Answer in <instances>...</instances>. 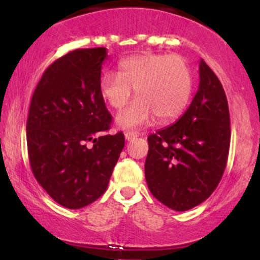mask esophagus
I'll use <instances>...</instances> for the list:
<instances>
[{
  "label": "esophagus",
  "mask_w": 260,
  "mask_h": 260,
  "mask_svg": "<svg viewBox=\"0 0 260 260\" xmlns=\"http://www.w3.org/2000/svg\"><path fill=\"white\" fill-rule=\"evenodd\" d=\"M124 137H126L127 140H133V139H136L137 137H138V134L134 133V132H127L126 134H124Z\"/></svg>",
  "instance_id": "1"
}]
</instances>
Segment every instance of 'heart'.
<instances>
[{"label": "heart", "mask_w": 260, "mask_h": 260, "mask_svg": "<svg viewBox=\"0 0 260 260\" xmlns=\"http://www.w3.org/2000/svg\"><path fill=\"white\" fill-rule=\"evenodd\" d=\"M133 89L139 98L118 113L116 123L124 129L145 126L154 117L166 123L180 117L189 104L192 71L181 56L149 53L123 59L117 73L100 79L101 98L113 109L126 106Z\"/></svg>", "instance_id": "b5f03b06"}]
</instances>
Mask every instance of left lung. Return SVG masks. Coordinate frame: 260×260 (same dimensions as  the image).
I'll return each instance as SVG.
<instances>
[{"instance_id": "left-lung-1", "label": "left lung", "mask_w": 260, "mask_h": 260, "mask_svg": "<svg viewBox=\"0 0 260 260\" xmlns=\"http://www.w3.org/2000/svg\"><path fill=\"white\" fill-rule=\"evenodd\" d=\"M199 78L198 91L180 120L148 137V187L157 201L176 211L208 199L228 164L231 129L226 94L203 59Z\"/></svg>"}]
</instances>
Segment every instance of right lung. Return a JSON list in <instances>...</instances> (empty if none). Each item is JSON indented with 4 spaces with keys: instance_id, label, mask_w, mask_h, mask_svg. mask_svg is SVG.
Wrapping results in <instances>:
<instances>
[{
    "instance_id": "add662e5",
    "label": "right lung",
    "mask_w": 260,
    "mask_h": 260,
    "mask_svg": "<svg viewBox=\"0 0 260 260\" xmlns=\"http://www.w3.org/2000/svg\"><path fill=\"white\" fill-rule=\"evenodd\" d=\"M106 56L105 47H95L56 59L39 80L29 107L31 171L47 194L68 209L84 208L105 193L124 147L122 132L105 134L112 122L99 90Z\"/></svg>"
}]
</instances>
